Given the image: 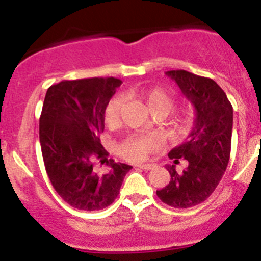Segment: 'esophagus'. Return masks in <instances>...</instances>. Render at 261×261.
<instances>
[{"label": "esophagus", "mask_w": 261, "mask_h": 261, "mask_svg": "<svg viewBox=\"0 0 261 261\" xmlns=\"http://www.w3.org/2000/svg\"><path fill=\"white\" fill-rule=\"evenodd\" d=\"M138 167L140 168V169H144V170H151V169H154L156 165L155 164H139Z\"/></svg>", "instance_id": "34e87169"}]
</instances>
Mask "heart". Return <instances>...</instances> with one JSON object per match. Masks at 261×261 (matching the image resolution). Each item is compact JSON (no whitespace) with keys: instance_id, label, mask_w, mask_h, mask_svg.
I'll list each match as a JSON object with an SVG mask.
<instances>
[{"instance_id":"obj_1","label":"heart","mask_w":261,"mask_h":261,"mask_svg":"<svg viewBox=\"0 0 261 261\" xmlns=\"http://www.w3.org/2000/svg\"><path fill=\"white\" fill-rule=\"evenodd\" d=\"M126 96L128 98L138 99L143 102L147 107L150 112L154 116H167L172 111L174 106V98L172 94L165 89L159 87H152V88H133L127 91ZM123 101L121 97H115L107 105L106 111H105V121L107 126L111 128L117 127L121 123V116H122ZM196 112L193 107L188 106L175 116L168 125V133L173 138H180L189 133L194 123ZM158 146V140L154 136L140 135L133 136V138L126 139L125 141L118 146V152L122 155L125 159L130 162H141L151 151H154Z\"/></svg>"}]
</instances>
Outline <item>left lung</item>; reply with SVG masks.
Segmentation results:
<instances>
[{
    "instance_id": "obj_1",
    "label": "left lung",
    "mask_w": 261,
    "mask_h": 261,
    "mask_svg": "<svg viewBox=\"0 0 261 261\" xmlns=\"http://www.w3.org/2000/svg\"><path fill=\"white\" fill-rule=\"evenodd\" d=\"M165 74L180 88L196 111L193 128L183 144L170 150L172 165L167 187L156 191L165 204L188 208L206 201L218 186L227 168L231 152L233 110L225 92L211 78L187 70H169ZM183 161L180 172L176 164Z\"/></svg>"
}]
</instances>
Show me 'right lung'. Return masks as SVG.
Wrapping results in <instances>:
<instances>
[{
    "instance_id": "add662e5",
    "label": "right lung",
    "mask_w": 261,
    "mask_h": 261,
    "mask_svg": "<svg viewBox=\"0 0 261 261\" xmlns=\"http://www.w3.org/2000/svg\"><path fill=\"white\" fill-rule=\"evenodd\" d=\"M117 78L62 81L46 91L39 123L46 173L57 193L77 210L99 211L120 193L131 165L107 159L99 134Z\"/></svg>"
}]
</instances>
